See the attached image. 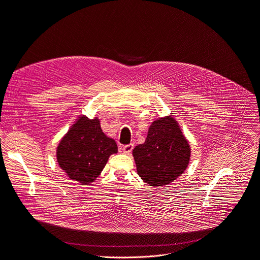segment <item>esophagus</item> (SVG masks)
Here are the masks:
<instances>
[{
  "instance_id": "1",
  "label": "esophagus",
  "mask_w": 260,
  "mask_h": 260,
  "mask_svg": "<svg viewBox=\"0 0 260 260\" xmlns=\"http://www.w3.org/2000/svg\"><path fill=\"white\" fill-rule=\"evenodd\" d=\"M134 149V144H126L122 148V151L124 154H129Z\"/></svg>"
}]
</instances>
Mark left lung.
<instances>
[{
    "instance_id": "8db88e82",
    "label": "left lung",
    "mask_w": 260,
    "mask_h": 260,
    "mask_svg": "<svg viewBox=\"0 0 260 260\" xmlns=\"http://www.w3.org/2000/svg\"><path fill=\"white\" fill-rule=\"evenodd\" d=\"M190 145L176 120L167 116L155 120L144 143L133 150L138 175L153 187L171 184L187 169Z\"/></svg>"
}]
</instances>
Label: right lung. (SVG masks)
<instances>
[{
	"label": "right lung",
	"instance_id": "right-lung-1",
	"mask_svg": "<svg viewBox=\"0 0 260 260\" xmlns=\"http://www.w3.org/2000/svg\"><path fill=\"white\" fill-rule=\"evenodd\" d=\"M117 152L116 141L103 133L99 118L81 116L59 141L56 157L68 177L90 185L103 171L109 156Z\"/></svg>",
	"mask_w": 260,
	"mask_h": 260
}]
</instances>
